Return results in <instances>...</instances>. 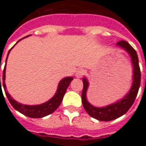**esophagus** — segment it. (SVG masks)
<instances>
[{
    "instance_id": "obj_1",
    "label": "esophagus",
    "mask_w": 146,
    "mask_h": 146,
    "mask_svg": "<svg viewBox=\"0 0 146 146\" xmlns=\"http://www.w3.org/2000/svg\"><path fill=\"white\" fill-rule=\"evenodd\" d=\"M84 74V71L83 70H81V69H79V70L76 71V73H75V76H76V77H77V78H81Z\"/></svg>"
}]
</instances>
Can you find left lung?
<instances>
[{
    "instance_id": "8db88e82",
    "label": "left lung",
    "mask_w": 146,
    "mask_h": 146,
    "mask_svg": "<svg viewBox=\"0 0 146 146\" xmlns=\"http://www.w3.org/2000/svg\"><path fill=\"white\" fill-rule=\"evenodd\" d=\"M116 45L124 49L130 54L133 64V83H132L131 88L127 95H125L121 100H119L115 103L106 106L105 107L99 108L93 106L88 102L86 97L89 83L85 77L83 78L84 88L81 94V98H82L84 108L85 109L86 112L88 115L101 121H110L113 119H117L119 116L125 114L134 103L136 96L138 95V89L141 84V71L138 64V58L136 51L130 45L128 42L125 40H120L117 42Z\"/></svg>"
}]
</instances>
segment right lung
Returning <instances> with one entry per match:
<instances>
[{"label": "right lung", "instance_id": "obj_1", "mask_svg": "<svg viewBox=\"0 0 146 146\" xmlns=\"http://www.w3.org/2000/svg\"><path fill=\"white\" fill-rule=\"evenodd\" d=\"M22 40V39H21ZM20 41V40H19ZM18 41V42H19ZM17 42V43H18ZM16 43V44H17ZM13 48V47H12ZM11 49L9 50L6 58V62H7V59H8V54L11 51ZM5 70H6V65H5L4 70H3V87L5 89V95L8 98V101L11 103V105L13 106L15 110L19 111V113H23V115L31 118H41L44 116H46L51 114V113H54L55 110H57L58 107L60 106L61 102L63 99V96L65 93L66 92L67 88L69 87L71 81L73 80V78L72 76H68V77H65L62 80H61V81L58 84V86L57 92L55 93V95L52 97V98L49 100V101L46 102L40 105H36V106H28V105H23L21 103H19L18 102L14 100L11 98V96L6 91V85H5ZM0 85H1V77H0Z\"/></svg>", "mask_w": 146, "mask_h": 146}]
</instances>
